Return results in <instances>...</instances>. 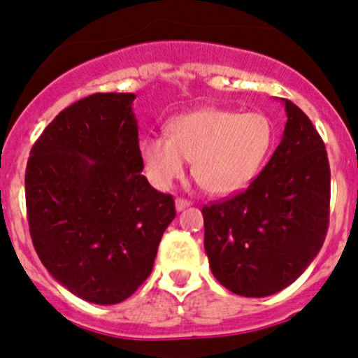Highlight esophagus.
Listing matches in <instances>:
<instances>
[{"label": "esophagus", "mask_w": 358, "mask_h": 358, "mask_svg": "<svg viewBox=\"0 0 358 358\" xmlns=\"http://www.w3.org/2000/svg\"><path fill=\"white\" fill-rule=\"evenodd\" d=\"M192 206V202L190 200H187V199H176L175 200V207H176V210H183V209H187V207H190Z\"/></svg>", "instance_id": "obj_1"}]
</instances>
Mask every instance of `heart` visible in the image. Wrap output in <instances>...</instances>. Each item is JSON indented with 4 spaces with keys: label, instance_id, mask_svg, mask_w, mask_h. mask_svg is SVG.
<instances>
[{
    "label": "heart",
    "instance_id": "1",
    "mask_svg": "<svg viewBox=\"0 0 358 358\" xmlns=\"http://www.w3.org/2000/svg\"><path fill=\"white\" fill-rule=\"evenodd\" d=\"M273 144V125L263 113H238L206 107L175 117L168 137L141 141L146 173L158 188H170L185 173L212 195H231L248 187Z\"/></svg>",
    "mask_w": 358,
    "mask_h": 358
}]
</instances>
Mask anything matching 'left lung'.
I'll return each instance as SVG.
<instances>
[{
    "instance_id": "1",
    "label": "left lung",
    "mask_w": 358,
    "mask_h": 358,
    "mask_svg": "<svg viewBox=\"0 0 358 358\" xmlns=\"http://www.w3.org/2000/svg\"><path fill=\"white\" fill-rule=\"evenodd\" d=\"M284 136L246 190L202 209L203 246L219 284L272 296L301 277L329 222V163L313 122L290 100Z\"/></svg>"
}]
</instances>
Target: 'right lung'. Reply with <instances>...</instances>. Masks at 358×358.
Listing matches in <instances>:
<instances>
[{
  "label": "right lung",
  "mask_w": 358,
  "mask_h": 358,
  "mask_svg": "<svg viewBox=\"0 0 358 358\" xmlns=\"http://www.w3.org/2000/svg\"><path fill=\"white\" fill-rule=\"evenodd\" d=\"M134 93H95L64 108L30 151V236L49 273L81 299L117 304L151 273L175 200L141 175Z\"/></svg>",
  "instance_id": "obj_1"
}]
</instances>
